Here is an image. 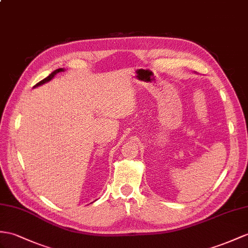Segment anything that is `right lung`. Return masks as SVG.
Wrapping results in <instances>:
<instances>
[{
	"label": "right lung",
	"mask_w": 248,
	"mask_h": 248,
	"mask_svg": "<svg viewBox=\"0 0 248 248\" xmlns=\"http://www.w3.org/2000/svg\"><path fill=\"white\" fill-rule=\"evenodd\" d=\"M65 69L64 68H59V69H57V70H54V71H52L51 74L48 76L47 78H45L44 80H42L41 82H39L38 84H35V85L33 86V88H35V87H38V86H41V85H43V84H45V83H47V82H49V81H51L52 78H54V76H56L57 74H59V72H61V71H64Z\"/></svg>",
	"instance_id": "add662e5"
}]
</instances>
